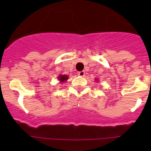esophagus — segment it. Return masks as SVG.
Returning a JSON list of instances; mask_svg holds the SVG:
<instances>
[{
	"instance_id": "1",
	"label": "esophagus",
	"mask_w": 151,
	"mask_h": 151,
	"mask_svg": "<svg viewBox=\"0 0 151 151\" xmlns=\"http://www.w3.org/2000/svg\"><path fill=\"white\" fill-rule=\"evenodd\" d=\"M85 73L84 71H81V72H78V76H82V77H83L84 76H85Z\"/></svg>"
}]
</instances>
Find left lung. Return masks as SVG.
<instances>
[{
  "instance_id": "1",
  "label": "left lung",
  "mask_w": 151,
  "mask_h": 151,
  "mask_svg": "<svg viewBox=\"0 0 151 151\" xmlns=\"http://www.w3.org/2000/svg\"><path fill=\"white\" fill-rule=\"evenodd\" d=\"M96 80H97V79H96Z\"/></svg>"
}]
</instances>
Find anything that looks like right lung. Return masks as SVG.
Wrapping results in <instances>:
<instances>
[{"label": "right lung", "mask_w": 151, "mask_h": 151, "mask_svg": "<svg viewBox=\"0 0 151 151\" xmlns=\"http://www.w3.org/2000/svg\"><path fill=\"white\" fill-rule=\"evenodd\" d=\"M68 76H66V75H60L59 77H58V79L60 80V82H65L66 81V80L68 79Z\"/></svg>", "instance_id": "right-lung-1"}]
</instances>
